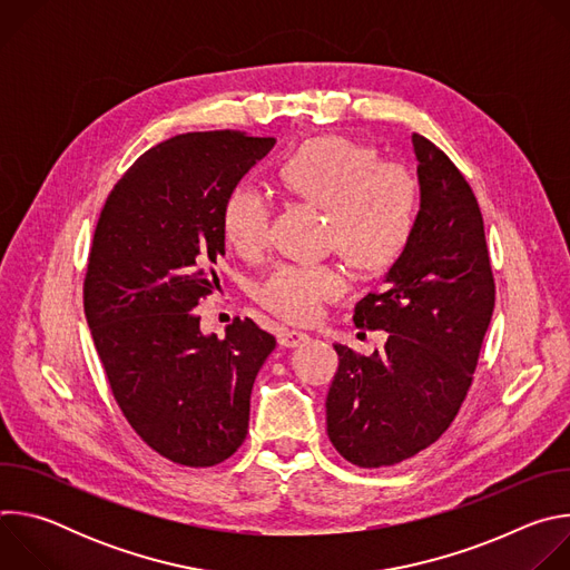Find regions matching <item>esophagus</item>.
Listing matches in <instances>:
<instances>
[{"label":"esophagus","mask_w":570,"mask_h":570,"mask_svg":"<svg viewBox=\"0 0 570 570\" xmlns=\"http://www.w3.org/2000/svg\"><path fill=\"white\" fill-rule=\"evenodd\" d=\"M306 341H308V334H304V332H295V330L279 332V345L282 347H299Z\"/></svg>","instance_id":"1"}]
</instances>
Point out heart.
Wrapping results in <instances>:
<instances>
[{"label": "heart", "mask_w": 570, "mask_h": 570, "mask_svg": "<svg viewBox=\"0 0 570 570\" xmlns=\"http://www.w3.org/2000/svg\"><path fill=\"white\" fill-rule=\"evenodd\" d=\"M284 189L327 212V243L358 268L390 266L405 248L417 220L420 187L396 159H374L370 146L345 137L299 144L279 165ZM273 212L250 187H234L223 203L225 238L243 257H259L271 243ZM347 291L338 264H282L257 288V299L286 322H313L322 306Z\"/></svg>", "instance_id": "obj_1"}]
</instances>
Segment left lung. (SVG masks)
<instances>
[{
    "label": "left lung",
    "mask_w": 570,
    "mask_h": 570,
    "mask_svg": "<svg viewBox=\"0 0 570 570\" xmlns=\"http://www.w3.org/2000/svg\"><path fill=\"white\" fill-rule=\"evenodd\" d=\"M420 214L379 293L354 308L356 327L387 332L372 356L345 345L327 394V433L363 469L429 449L455 420L494 313V275L478 200L458 167L413 132Z\"/></svg>",
    "instance_id": "8db88e82"
}]
</instances>
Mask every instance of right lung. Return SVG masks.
Returning a JSON list of instances; mask_svg holds the SVG:
<instances>
[{
    "label": "right lung",
    "instance_id": "add662e5",
    "mask_svg": "<svg viewBox=\"0 0 570 570\" xmlns=\"http://www.w3.org/2000/svg\"><path fill=\"white\" fill-rule=\"evenodd\" d=\"M273 146L238 130L161 141L115 185L95 229L83 306L110 390L135 433L185 466H214L243 444L277 345L250 317L205 336L194 313L218 288L225 196Z\"/></svg>",
    "mask_w": 570,
    "mask_h": 570
}]
</instances>
